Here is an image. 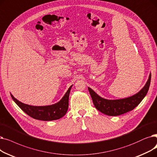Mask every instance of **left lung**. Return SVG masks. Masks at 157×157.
Wrapping results in <instances>:
<instances>
[{"label":"left lung","mask_w":157,"mask_h":157,"mask_svg":"<svg viewBox=\"0 0 157 157\" xmlns=\"http://www.w3.org/2000/svg\"><path fill=\"white\" fill-rule=\"evenodd\" d=\"M151 82V73L150 74L144 86L136 94L128 98L117 100H108L103 98L96 93L92 89L88 87V90L94 105L101 113L110 116L121 115L136 108L146 96Z\"/></svg>","instance_id":"obj_1"}]
</instances>
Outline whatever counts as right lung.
Here are the masks:
<instances>
[{
  "label": "right lung",
  "mask_w": 157,
  "mask_h": 157,
  "mask_svg": "<svg viewBox=\"0 0 157 157\" xmlns=\"http://www.w3.org/2000/svg\"><path fill=\"white\" fill-rule=\"evenodd\" d=\"M71 85L61 100L50 105L34 106L20 101L11 94V96L17 105L29 116L41 121H53L63 117L68 109L69 95Z\"/></svg>",
  "instance_id": "right-lung-1"
}]
</instances>
